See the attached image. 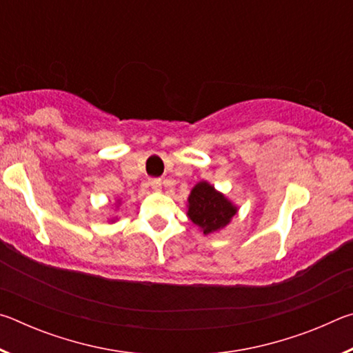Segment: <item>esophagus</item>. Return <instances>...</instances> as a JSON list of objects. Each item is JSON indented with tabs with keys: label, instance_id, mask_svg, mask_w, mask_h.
Listing matches in <instances>:
<instances>
[{
	"label": "esophagus",
	"instance_id": "esophagus-1",
	"mask_svg": "<svg viewBox=\"0 0 353 353\" xmlns=\"http://www.w3.org/2000/svg\"><path fill=\"white\" fill-rule=\"evenodd\" d=\"M149 185H151V188L155 191L162 190V181H160V179H151V181H149Z\"/></svg>",
	"mask_w": 353,
	"mask_h": 353
}]
</instances>
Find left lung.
Here are the masks:
<instances>
[{
	"mask_svg": "<svg viewBox=\"0 0 353 353\" xmlns=\"http://www.w3.org/2000/svg\"><path fill=\"white\" fill-rule=\"evenodd\" d=\"M235 213L236 207L210 183L199 182L191 190L187 214L205 235L223 229L230 223Z\"/></svg>",
	"mask_w": 353,
	"mask_h": 353,
	"instance_id": "left-lung-1",
	"label": "left lung"
}]
</instances>
